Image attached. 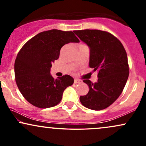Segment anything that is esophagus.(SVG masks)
Here are the masks:
<instances>
[{
	"label": "esophagus",
	"instance_id": "obj_1",
	"mask_svg": "<svg viewBox=\"0 0 146 146\" xmlns=\"http://www.w3.org/2000/svg\"><path fill=\"white\" fill-rule=\"evenodd\" d=\"M80 82H82V80H79V79H75L74 80L75 84H78V83H80Z\"/></svg>",
	"mask_w": 146,
	"mask_h": 146
}]
</instances>
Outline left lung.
I'll use <instances>...</instances> for the list:
<instances>
[{"label": "left lung", "mask_w": 146, "mask_h": 146, "mask_svg": "<svg viewBox=\"0 0 146 146\" xmlns=\"http://www.w3.org/2000/svg\"><path fill=\"white\" fill-rule=\"evenodd\" d=\"M73 32L89 47V66L98 71L96 82L83 81L89 91L80 96V102L89 109H105L119 97L126 84L129 75L126 52L121 42L106 31L85 29Z\"/></svg>", "instance_id": "8db88e82"}]
</instances>
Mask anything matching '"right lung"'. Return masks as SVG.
Listing matches in <instances>:
<instances>
[{
    "mask_svg": "<svg viewBox=\"0 0 146 146\" xmlns=\"http://www.w3.org/2000/svg\"><path fill=\"white\" fill-rule=\"evenodd\" d=\"M69 42H80L73 32L51 29L33 37L18 52L14 64L16 84L32 105L46 108L58 104L64 90L74 82L68 75L55 79L50 73L61 48Z\"/></svg>",
    "mask_w": 146,
    "mask_h": 146,
    "instance_id": "obj_1",
    "label": "right lung"
}]
</instances>
